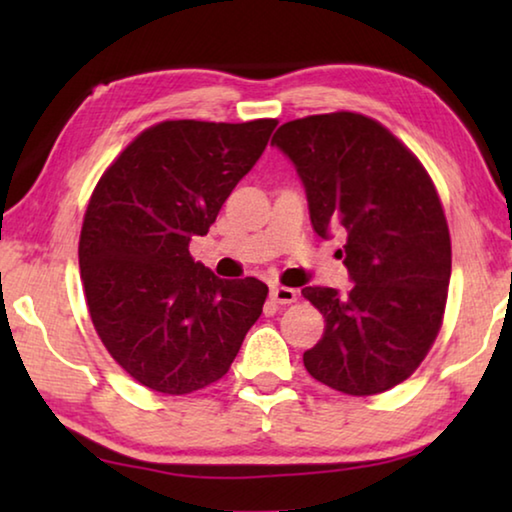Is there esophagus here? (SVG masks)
Masks as SVG:
<instances>
[{
	"label": "esophagus",
	"instance_id": "esophagus-1",
	"mask_svg": "<svg viewBox=\"0 0 512 512\" xmlns=\"http://www.w3.org/2000/svg\"><path fill=\"white\" fill-rule=\"evenodd\" d=\"M271 300L277 305H291L298 300V291L291 287H271Z\"/></svg>",
	"mask_w": 512,
	"mask_h": 512
}]
</instances>
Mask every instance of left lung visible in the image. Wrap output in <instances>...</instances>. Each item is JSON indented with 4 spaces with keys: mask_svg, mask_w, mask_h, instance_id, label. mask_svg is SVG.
I'll list each match as a JSON object with an SVG mask.
<instances>
[{
    "mask_svg": "<svg viewBox=\"0 0 512 512\" xmlns=\"http://www.w3.org/2000/svg\"><path fill=\"white\" fill-rule=\"evenodd\" d=\"M293 162L316 235L339 250L354 287H305L325 332L302 354L320 384L375 395L402 384L443 323L452 241L420 160L379 121L329 112L287 121L271 140Z\"/></svg>",
    "mask_w": 512,
    "mask_h": 512,
    "instance_id": "left-lung-1",
    "label": "left lung"
}]
</instances>
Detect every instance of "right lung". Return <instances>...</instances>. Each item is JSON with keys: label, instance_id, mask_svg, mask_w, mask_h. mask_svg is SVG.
Wrapping results in <instances>:
<instances>
[{"label": "right lung", "instance_id": "add662e5", "mask_svg": "<svg viewBox=\"0 0 512 512\" xmlns=\"http://www.w3.org/2000/svg\"><path fill=\"white\" fill-rule=\"evenodd\" d=\"M275 119L162 121L103 173L79 241L90 318L142 386L194 393L228 372L268 287L221 280L189 255L264 153Z\"/></svg>", "mask_w": 512, "mask_h": 512}]
</instances>
